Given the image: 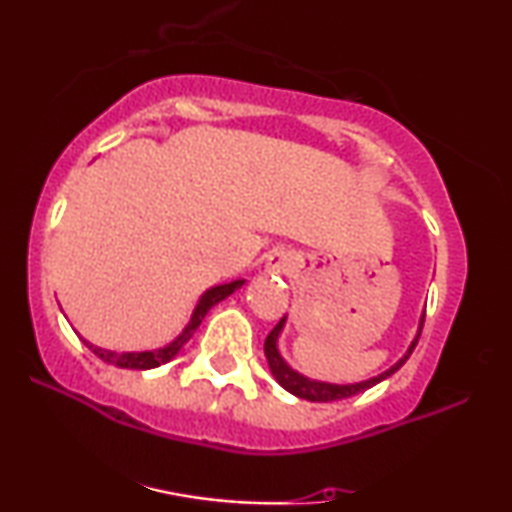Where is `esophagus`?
<instances>
[{
    "label": "esophagus",
    "instance_id": "esophagus-1",
    "mask_svg": "<svg viewBox=\"0 0 512 512\" xmlns=\"http://www.w3.org/2000/svg\"><path fill=\"white\" fill-rule=\"evenodd\" d=\"M293 256L289 254V251L284 249H275L272 254L268 256V261H265V272L272 277L277 275H289V272L293 270Z\"/></svg>",
    "mask_w": 512,
    "mask_h": 512
}]
</instances>
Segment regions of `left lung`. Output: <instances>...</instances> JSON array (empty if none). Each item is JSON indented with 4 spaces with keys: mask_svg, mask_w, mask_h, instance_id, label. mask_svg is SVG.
Here are the masks:
<instances>
[{
    "mask_svg": "<svg viewBox=\"0 0 512 512\" xmlns=\"http://www.w3.org/2000/svg\"><path fill=\"white\" fill-rule=\"evenodd\" d=\"M286 326V317H282V321L272 328L268 338H265V359H268V366H270V373L275 380L279 382V387H284L289 394L298 396V398H305V401H312V403H328V401H340V398H349V396H356L361 394V391H366L370 387H375V384H380L387 380L396 373L398 368L403 366L405 361L410 359L412 349L417 347V340L419 335H422V326H424V312L422 317H419V326H417V333L412 342L405 349V354L398 359L394 366L384 370V373L375 375V377H368V380H361V382H352V384H335V382H324V380H312V377H307L303 373H298L296 368H291L289 363L284 361L282 352H279V335H282Z\"/></svg>",
    "mask_w": 512,
    "mask_h": 512,
    "instance_id": "1",
    "label": "left lung"
}]
</instances>
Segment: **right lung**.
I'll use <instances>...</instances> for the list:
<instances>
[{
  "label": "right lung",
  "mask_w": 512,
  "mask_h": 512,
  "mask_svg": "<svg viewBox=\"0 0 512 512\" xmlns=\"http://www.w3.org/2000/svg\"><path fill=\"white\" fill-rule=\"evenodd\" d=\"M244 282H247V279H235V282L212 286V289H207L205 293H202L200 300L193 307V314H191V319H188V324L184 326V331H181L172 342H167L165 347L146 349V352H111V349H102V347L93 345V342H88L86 338H81L79 333H76V335H79V338L83 340V345H86L90 352H93L95 356H100L104 363H111V366L130 368V370L158 368V366H163V363L172 361L174 356L181 352V347H184L186 342L193 338V333L198 331V326L202 324V319H205V314L212 310L214 305H219L221 300L233 296L237 289H242Z\"/></svg>",
  "instance_id": "add662e5"
}]
</instances>
